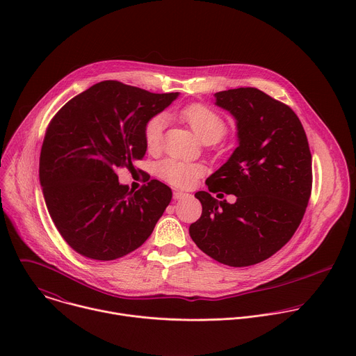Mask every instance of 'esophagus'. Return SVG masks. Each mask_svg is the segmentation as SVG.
Listing matches in <instances>:
<instances>
[{
    "label": "esophagus",
    "mask_w": 356,
    "mask_h": 356,
    "mask_svg": "<svg viewBox=\"0 0 356 356\" xmlns=\"http://www.w3.org/2000/svg\"><path fill=\"white\" fill-rule=\"evenodd\" d=\"M173 197H175L176 200H183V198L188 197V194L184 193V191H180V190H175V191H173Z\"/></svg>",
    "instance_id": "34e87169"
}]
</instances>
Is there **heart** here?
Returning a JSON list of instances; mask_svg holds the SVG:
<instances>
[{
    "mask_svg": "<svg viewBox=\"0 0 356 356\" xmlns=\"http://www.w3.org/2000/svg\"><path fill=\"white\" fill-rule=\"evenodd\" d=\"M180 118L204 143H214L220 140L227 132L224 120L206 106H188L180 111ZM165 124L166 118L162 114L152 117L146 122L145 143L149 150H155L161 145ZM156 170L158 176L165 181L177 187H188L202 173V166L198 163H187L176 159H165L158 165Z\"/></svg>",
    "mask_w": 356,
    "mask_h": 356,
    "instance_id": "heart-1",
    "label": "heart"
}]
</instances>
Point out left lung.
Instances as JSON below:
<instances>
[{
  "instance_id": "left-lung-1",
  "label": "left lung",
  "mask_w": 356,
  "mask_h": 356,
  "mask_svg": "<svg viewBox=\"0 0 356 356\" xmlns=\"http://www.w3.org/2000/svg\"><path fill=\"white\" fill-rule=\"evenodd\" d=\"M214 99L234 117L238 146L207 179L210 193L194 194L202 213L188 232L213 259L242 268L270 258L296 232L312 194V154L293 110L264 91L232 88ZM218 191L236 202L214 199Z\"/></svg>"
}]
</instances>
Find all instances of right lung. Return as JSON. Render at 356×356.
Instances as JSON below:
<instances>
[{
    "label": "right lung",
    "mask_w": 356,
    "mask_h": 356,
    "mask_svg": "<svg viewBox=\"0 0 356 356\" xmlns=\"http://www.w3.org/2000/svg\"><path fill=\"white\" fill-rule=\"evenodd\" d=\"M177 97L107 80L72 98L50 122L39 181L58 231L80 255L114 261L154 231L172 190L150 180L129 191L117 170L134 169V162L145 156L146 122Z\"/></svg>",
    "instance_id": "1"
}]
</instances>
